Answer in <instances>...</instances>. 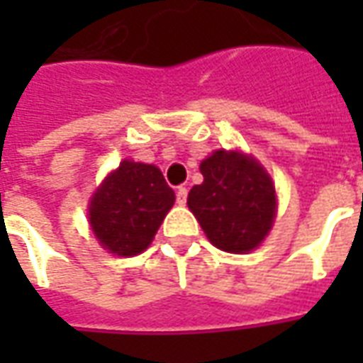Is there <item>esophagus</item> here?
<instances>
[{
  "label": "esophagus",
  "mask_w": 363,
  "mask_h": 363,
  "mask_svg": "<svg viewBox=\"0 0 363 363\" xmlns=\"http://www.w3.org/2000/svg\"><path fill=\"white\" fill-rule=\"evenodd\" d=\"M186 198H189V190H186V186H179V189H177V204L184 206L186 204Z\"/></svg>",
  "instance_id": "esophagus-1"
}]
</instances>
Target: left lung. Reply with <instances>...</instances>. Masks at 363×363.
<instances>
[{"label":"left lung","mask_w":363,"mask_h":363,"mask_svg":"<svg viewBox=\"0 0 363 363\" xmlns=\"http://www.w3.org/2000/svg\"><path fill=\"white\" fill-rule=\"evenodd\" d=\"M204 182L189 192V208L208 239L225 252H249L268 235L276 192L267 171L235 151H213L202 161Z\"/></svg>","instance_id":"8db88e82"}]
</instances>
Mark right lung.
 Wrapping results in <instances>:
<instances>
[{"label": "right lung", "mask_w": 363, "mask_h": 363, "mask_svg": "<svg viewBox=\"0 0 363 363\" xmlns=\"http://www.w3.org/2000/svg\"><path fill=\"white\" fill-rule=\"evenodd\" d=\"M173 204V189L157 167L122 161L91 200V228L104 249L134 257L150 247Z\"/></svg>", "instance_id": "1"}]
</instances>
